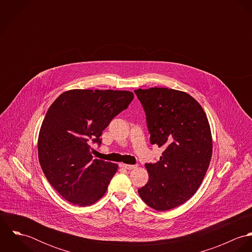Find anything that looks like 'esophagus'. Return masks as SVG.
I'll return each instance as SVG.
<instances>
[{
    "label": "esophagus",
    "instance_id": "esophagus-1",
    "mask_svg": "<svg viewBox=\"0 0 252 252\" xmlns=\"http://www.w3.org/2000/svg\"><path fill=\"white\" fill-rule=\"evenodd\" d=\"M121 167L126 169V170H133L136 169L138 166L137 165H127V164H121Z\"/></svg>",
    "mask_w": 252,
    "mask_h": 252
}]
</instances>
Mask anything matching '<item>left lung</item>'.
I'll use <instances>...</instances> for the list:
<instances>
[{
  "mask_svg": "<svg viewBox=\"0 0 252 252\" xmlns=\"http://www.w3.org/2000/svg\"><path fill=\"white\" fill-rule=\"evenodd\" d=\"M151 144L163 147L156 163H146L147 183L138 190L144 203L169 211L189 200L205 178L213 154L207 115L189 94L169 89H138Z\"/></svg>",
  "mask_w": 252,
  "mask_h": 252,
  "instance_id": "8db88e82",
  "label": "left lung"
}]
</instances>
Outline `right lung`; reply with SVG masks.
<instances>
[{
  "instance_id": "add662e5",
  "label": "right lung",
  "mask_w": 252,
  "mask_h": 252,
  "mask_svg": "<svg viewBox=\"0 0 252 252\" xmlns=\"http://www.w3.org/2000/svg\"><path fill=\"white\" fill-rule=\"evenodd\" d=\"M134 99L130 91L73 89L48 108L38 141V161L54 189L68 202L90 206L107 192L117 165L93 159L91 144Z\"/></svg>"
}]
</instances>
